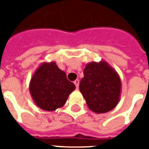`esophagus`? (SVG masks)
Here are the masks:
<instances>
[{
	"label": "esophagus",
	"instance_id": "obj_1",
	"mask_svg": "<svg viewBox=\"0 0 149 149\" xmlns=\"http://www.w3.org/2000/svg\"><path fill=\"white\" fill-rule=\"evenodd\" d=\"M74 84H75V86H76V89L79 88V79H75L74 81Z\"/></svg>",
	"mask_w": 149,
	"mask_h": 149
}]
</instances>
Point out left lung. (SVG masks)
Masks as SVG:
<instances>
[{
	"label": "left lung",
	"mask_w": 149,
	"mask_h": 149,
	"mask_svg": "<svg viewBox=\"0 0 149 149\" xmlns=\"http://www.w3.org/2000/svg\"><path fill=\"white\" fill-rule=\"evenodd\" d=\"M121 87L118 74L104 60L87 64L79 83V91L87 105L96 113H104L117 106Z\"/></svg>",
	"instance_id": "left-lung-1"
}]
</instances>
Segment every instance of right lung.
Instances as JSON below:
<instances>
[{"label": "right lung", "instance_id": "obj_1", "mask_svg": "<svg viewBox=\"0 0 149 149\" xmlns=\"http://www.w3.org/2000/svg\"><path fill=\"white\" fill-rule=\"evenodd\" d=\"M75 85L54 61L44 62L32 75L29 90L35 104L45 111H54L65 105Z\"/></svg>", "mask_w": 149, "mask_h": 149}]
</instances>
